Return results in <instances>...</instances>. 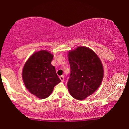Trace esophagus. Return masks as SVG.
I'll return each instance as SVG.
<instances>
[{"mask_svg":"<svg viewBox=\"0 0 129 129\" xmlns=\"http://www.w3.org/2000/svg\"><path fill=\"white\" fill-rule=\"evenodd\" d=\"M59 79H61V81H62V82H64V77L63 75L60 76V77H59Z\"/></svg>","mask_w":129,"mask_h":129,"instance_id":"34e87169","label":"esophagus"}]
</instances>
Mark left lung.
<instances>
[{"instance_id":"left-lung-1","label":"left lung","mask_w":129,"mask_h":129,"mask_svg":"<svg viewBox=\"0 0 129 129\" xmlns=\"http://www.w3.org/2000/svg\"><path fill=\"white\" fill-rule=\"evenodd\" d=\"M68 60L71 68L68 90L75 99L83 100L93 93L102 82V64L95 52L86 47L69 52Z\"/></svg>"}]
</instances>
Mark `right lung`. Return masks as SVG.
I'll use <instances>...</instances> for the list:
<instances>
[{
  "instance_id": "add662e5",
  "label": "right lung",
  "mask_w": 129,
  "mask_h": 129,
  "mask_svg": "<svg viewBox=\"0 0 129 129\" xmlns=\"http://www.w3.org/2000/svg\"><path fill=\"white\" fill-rule=\"evenodd\" d=\"M53 55L46 50L34 53L23 69L22 78L25 86L33 95L40 99L47 98L54 86L61 82L51 64Z\"/></svg>"
}]
</instances>
